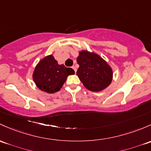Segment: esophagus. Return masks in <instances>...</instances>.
<instances>
[{
  "label": "esophagus",
  "instance_id": "obj_1",
  "mask_svg": "<svg viewBox=\"0 0 151 151\" xmlns=\"http://www.w3.org/2000/svg\"><path fill=\"white\" fill-rule=\"evenodd\" d=\"M72 69H74V71H75V73H76V71H77V69H76V67H75V66H72Z\"/></svg>",
  "mask_w": 151,
  "mask_h": 151
}]
</instances>
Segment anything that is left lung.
<instances>
[{
    "mask_svg": "<svg viewBox=\"0 0 151 151\" xmlns=\"http://www.w3.org/2000/svg\"><path fill=\"white\" fill-rule=\"evenodd\" d=\"M77 61L80 65L77 75L88 90L99 92L110 85L113 76L112 69L99 55L82 50Z\"/></svg>",
    "mask_w": 151,
    "mask_h": 151,
    "instance_id": "left-lung-1",
    "label": "left lung"
}]
</instances>
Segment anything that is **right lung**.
Wrapping results in <instances>:
<instances>
[{
	"label": "right lung",
	"mask_w": 151,
	"mask_h": 151,
	"mask_svg": "<svg viewBox=\"0 0 151 151\" xmlns=\"http://www.w3.org/2000/svg\"><path fill=\"white\" fill-rule=\"evenodd\" d=\"M74 74L71 68L58 64L52 55L41 60L33 73V80L37 88L47 93L59 91L69 75Z\"/></svg>",
	"instance_id": "1"
}]
</instances>
